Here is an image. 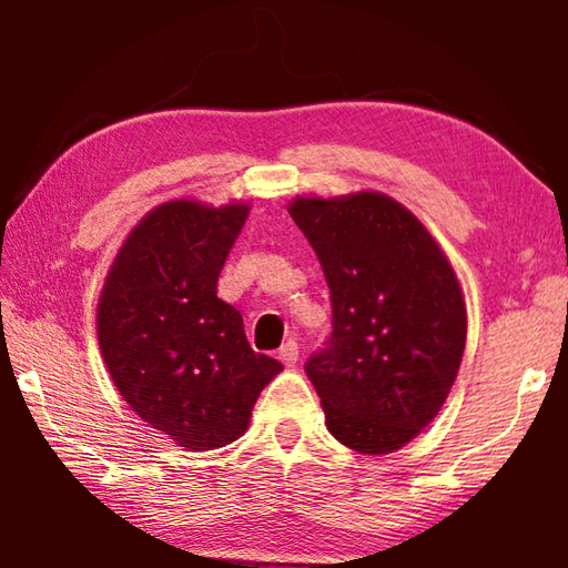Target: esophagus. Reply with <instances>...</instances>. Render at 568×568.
<instances>
[{
  "label": "esophagus",
  "mask_w": 568,
  "mask_h": 568,
  "mask_svg": "<svg viewBox=\"0 0 568 568\" xmlns=\"http://www.w3.org/2000/svg\"><path fill=\"white\" fill-rule=\"evenodd\" d=\"M277 358H281L285 365H295V361H297V343L295 341L283 343L281 351H277Z\"/></svg>",
  "instance_id": "obj_1"
}]
</instances>
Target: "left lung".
<instances>
[{
    "mask_svg": "<svg viewBox=\"0 0 568 568\" xmlns=\"http://www.w3.org/2000/svg\"><path fill=\"white\" fill-rule=\"evenodd\" d=\"M331 287L333 333L305 363L331 434L393 454L438 416L466 345V305L444 250L381 192L287 207Z\"/></svg>",
    "mask_w": 568,
    "mask_h": 568,
    "instance_id": "left-lung-1",
    "label": "left lung"
}]
</instances>
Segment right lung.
Masks as SVG:
<instances>
[{
    "mask_svg": "<svg viewBox=\"0 0 568 568\" xmlns=\"http://www.w3.org/2000/svg\"><path fill=\"white\" fill-rule=\"evenodd\" d=\"M247 205L172 200L120 247L98 305L104 365L138 416L187 450L233 444L283 365L250 348L217 277Z\"/></svg>",
    "mask_w": 568,
    "mask_h": 568,
    "instance_id": "right-lung-1",
    "label": "right lung"
}]
</instances>
